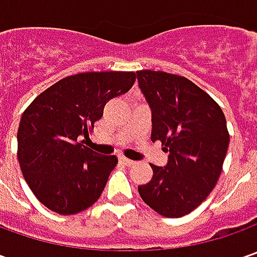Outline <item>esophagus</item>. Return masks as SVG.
Returning a JSON list of instances; mask_svg holds the SVG:
<instances>
[{"label": "esophagus", "instance_id": "esophagus-1", "mask_svg": "<svg viewBox=\"0 0 257 257\" xmlns=\"http://www.w3.org/2000/svg\"><path fill=\"white\" fill-rule=\"evenodd\" d=\"M120 163L124 164V166H133L134 162L130 159H125V157H120Z\"/></svg>", "mask_w": 257, "mask_h": 257}]
</instances>
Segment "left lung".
<instances>
[{"instance_id": "1", "label": "left lung", "mask_w": 257, "mask_h": 257, "mask_svg": "<svg viewBox=\"0 0 257 257\" xmlns=\"http://www.w3.org/2000/svg\"><path fill=\"white\" fill-rule=\"evenodd\" d=\"M152 107V142L169 152L166 167L150 164L153 177L139 186L143 202L164 217H182L210 194L223 170L229 132L220 105L189 78L137 71Z\"/></svg>"}]
</instances>
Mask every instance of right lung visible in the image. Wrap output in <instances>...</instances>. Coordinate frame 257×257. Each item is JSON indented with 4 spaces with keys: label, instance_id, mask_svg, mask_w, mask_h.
<instances>
[{
    "label": "right lung",
    "instance_id": "right-lung-1",
    "mask_svg": "<svg viewBox=\"0 0 257 257\" xmlns=\"http://www.w3.org/2000/svg\"><path fill=\"white\" fill-rule=\"evenodd\" d=\"M133 71H90L48 87L23 113L17 140L18 162L31 192L53 212L71 216L93 206L117 166L83 146L104 105L125 94Z\"/></svg>",
    "mask_w": 257,
    "mask_h": 257
}]
</instances>
